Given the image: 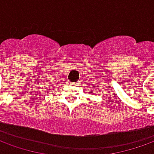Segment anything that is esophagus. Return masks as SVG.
<instances>
[{
    "instance_id": "esophagus-1",
    "label": "esophagus",
    "mask_w": 154,
    "mask_h": 154,
    "mask_svg": "<svg viewBox=\"0 0 154 154\" xmlns=\"http://www.w3.org/2000/svg\"><path fill=\"white\" fill-rule=\"evenodd\" d=\"M74 85H77V84H74Z\"/></svg>"
}]
</instances>
